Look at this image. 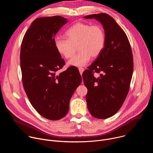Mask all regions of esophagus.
<instances>
[{
  "instance_id": "esophagus-1",
  "label": "esophagus",
  "mask_w": 153,
  "mask_h": 153,
  "mask_svg": "<svg viewBox=\"0 0 153 153\" xmlns=\"http://www.w3.org/2000/svg\"><path fill=\"white\" fill-rule=\"evenodd\" d=\"M79 72H80V74H82L83 73V72L84 71V68H79Z\"/></svg>"
}]
</instances>
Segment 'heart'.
<instances>
[{"instance_id":"b5f03b06","label":"heart","mask_w":153,"mask_h":153,"mask_svg":"<svg viewBox=\"0 0 153 153\" xmlns=\"http://www.w3.org/2000/svg\"><path fill=\"white\" fill-rule=\"evenodd\" d=\"M65 36L67 39H56L54 45L57 52L65 59L74 56L77 47L80 52L68 62L70 66H84L91 57L99 56L105 45V33L100 25L77 22L67 31Z\"/></svg>"}]
</instances>
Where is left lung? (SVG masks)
<instances>
[{"label":"left lung","mask_w":153,"mask_h":153,"mask_svg":"<svg viewBox=\"0 0 153 153\" xmlns=\"http://www.w3.org/2000/svg\"><path fill=\"white\" fill-rule=\"evenodd\" d=\"M84 18L96 19L105 30V47L82 76L88 89L86 100L90 114L107 119L119 110L128 95L133 72L131 48L126 34L110 16L99 13ZM94 73L100 75L95 76Z\"/></svg>","instance_id":"left-lung-1"}]
</instances>
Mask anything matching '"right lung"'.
<instances>
[{
  "instance_id": "add662e5",
  "label": "right lung",
  "mask_w": 153,
  "mask_h": 153,
  "mask_svg": "<svg viewBox=\"0 0 153 153\" xmlns=\"http://www.w3.org/2000/svg\"><path fill=\"white\" fill-rule=\"evenodd\" d=\"M67 22L59 16L35 19L20 48L22 80L26 94L37 112L51 120L66 116L70 99L82 81L75 67L57 73L65 61L56 49L54 36Z\"/></svg>"
}]
</instances>
